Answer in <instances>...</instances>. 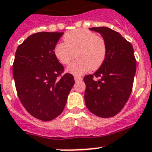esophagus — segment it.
I'll list each match as a JSON object with an SVG mask.
<instances>
[{
  "label": "esophagus",
  "mask_w": 152,
  "mask_h": 152,
  "mask_svg": "<svg viewBox=\"0 0 152 152\" xmlns=\"http://www.w3.org/2000/svg\"><path fill=\"white\" fill-rule=\"evenodd\" d=\"M74 79H75V81L76 82H78V81H80V80H82V77H80V76H74Z\"/></svg>",
  "instance_id": "obj_1"
}]
</instances>
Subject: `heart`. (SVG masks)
<instances>
[{
	"mask_svg": "<svg viewBox=\"0 0 152 152\" xmlns=\"http://www.w3.org/2000/svg\"><path fill=\"white\" fill-rule=\"evenodd\" d=\"M63 39L65 43L58 42L55 46L57 59L66 65L75 54L78 58L67 66V72L81 76L90 69L96 70L103 65L107 56V45L102 37L86 29H76L66 33Z\"/></svg>",
	"mask_w": 152,
	"mask_h": 152,
	"instance_id": "heart-1",
	"label": "heart"
}]
</instances>
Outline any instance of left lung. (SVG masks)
I'll list each match as a JSON object with an SVG mask.
<instances>
[{
    "label": "left lung",
    "mask_w": 152,
    "mask_h": 152,
    "mask_svg": "<svg viewBox=\"0 0 152 152\" xmlns=\"http://www.w3.org/2000/svg\"><path fill=\"white\" fill-rule=\"evenodd\" d=\"M99 32L107 45V56L100 69L84 77L85 104L88 110L100 117L115 116L130 97L136 72L132 45L120 33L107 28H90ZM99 78L94 80L93 77Z\"/></svg>",
    "instance_id": "left-lung-1"
}]
</instances>
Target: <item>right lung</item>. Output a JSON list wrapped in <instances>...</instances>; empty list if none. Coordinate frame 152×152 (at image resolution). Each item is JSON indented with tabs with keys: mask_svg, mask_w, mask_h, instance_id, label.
<instances>
[{
	"mask_svg": "<svg viewBox=\"0 0 152 152\" xmlns=\"http://www.w3.org/2000/svg\"><path fill=\"white\" fill-rule=\"evenodd\" d=\"M62 35L35 33L15 52L13 76L19 100L31 115L44 121L62 113L75 83L72 74L62 76L64 67L55 56V46Z\"/></svg>",
	"mask_w": 152,
	"mask_h": 152,
	"instance_id": "add662e5",
	"label": "right lung"
}]
</instances>
